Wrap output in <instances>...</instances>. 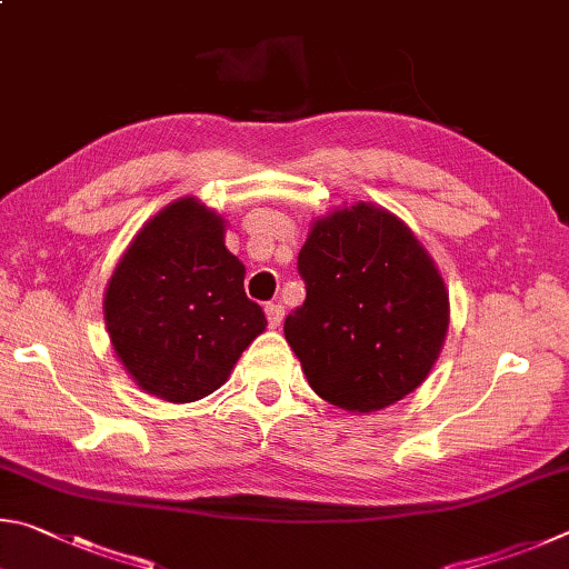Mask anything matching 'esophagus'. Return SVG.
I'll return each instance as SVG.
<instances>
[{
	"instance_id": "obj_1",
	"label": "esophagus",
	"mask_w": 569,
	"mask_h": 569,
	"mask_svg": "<svg viewBox=\"0 0 569 569\" xmlns=\"http://www.w3.org/2000/svg\"><path fill=\"white\" fill-rule=\"evenodd\" d=\"M264 312H267L269 327H279V325H282V317H284V307H282V305H279V302H269V305L264 307Z\"/></svg>"
}]
</instances>
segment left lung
Here are the masks:
<instances>
[{
  "instance_id": "1",
  "label": "left lung",
  "mask_w": 569,
  "mask_h": 569,
  "mask_svg": "<svg viewBox=\"0 0 569 569\" xmlns=\"http://www.w3.org/2000/svg\"><path fill=\"white\" fill-rule=\"evenodd\" d=\"M307 297L284 320L312 390L375 412L417 390L450 325V295L400 217L357 202L317 219L297 257Z\"/></svg>"
}]
</instances>
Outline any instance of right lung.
<instances>
[{
  "label": "right lung",
  "instance_id": "add662e5",
  "mask_svg": "<svg viewBox=\"0 0 569 569\" xmlns=\"http://www.w3.org/2000/svg\"><path fill=\"white\" fill-rule=\"evenodd\" d=\"M104 322L124 370L167 402L219 390L267 327L224 247V219L194 197L139 229L107 284Z\"/></svg>",
  "mask_w": 569,
  "mask_h": 569
}]
</instances>
